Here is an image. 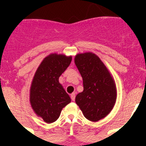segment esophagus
<instances>
[{"label": "esophagus", "mask_w": 146, "mask_h": 146, "mask_svg": "<svg viewBox=\"0 0 146 146\" xmlns=\"http://www.w3.org/2000/svg\"><path fill=\"white\" fill-rule=\"evenodd\" d=\"M75 97H76L75 92H73V93H72L70 95V98H71V99H72V101H75Z\"/></svg>", "instance_id": "34e87169"}]
</instances>
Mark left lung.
<instances>
[{
  "mask_svg": "<svg viewBox=\"0 0 146 146\" xmlns=\"http://www.w3.org/2000/svg\"><path fill=\"white\" fill-rule=\"evenodd\" d=\"M75 64L83 81V91L76 96V103L85 117L96 122L113 108L117 97L115 84L106 66L95 54H79L75 57Z\"/></svg>",
  "mask_w": 146,
  "mask_h": 146,
  "instance_id": "8db88e82",
  "label": "left lung"
}]
</instances>
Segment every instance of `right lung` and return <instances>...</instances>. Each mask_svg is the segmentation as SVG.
I'll return each instance as SVG.
<instances>
[{
  "instance_id": "add662e5",
  "label": "right lung",
  "mask_w": 146,
  "mask_h": 146,
  "mask_svg": "<svg viewBox=\"0 0 146 146\" xmlns=\"http://www.w3.org/2000/svg\"><path fill=\"white\" fill-rule=\"evenodd\" d=\"M72 57L51 54L43 60L35 72L30 89L33 110L48 123L56 121L63 108L71 102L59 83V77L66 70Z\"/></svg>"
}]
</instances>
